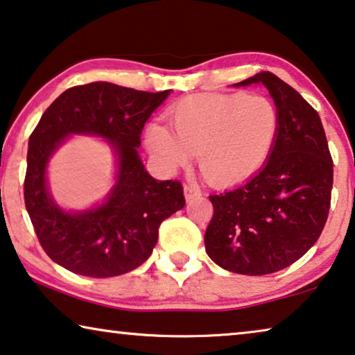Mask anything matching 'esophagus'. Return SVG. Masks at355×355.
Segmentation results:
<instances>
[{"label":"esophagus","instance_id":"34e87169","mask_svg":"<svg viewBox=\"0 0 355 355\" xmlns=\"http://www.w3.org/2000/svg\"><path fill=\"white\" fill-rule=\"evenodd\" d=\"M184 195H186V200H192L193 197H198V195H202V190H200L197 186H193V184H186L184 186Z\"/></svg>","mask_w":355,"mask_h":355}]
</instances>
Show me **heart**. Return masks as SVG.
I'll return each mask as SVG.
<instances>
[{"mask_svg":"<svg viewBox=\"0 0 355 355\" xmlns=\"http://www.w3.org/2000/svg\"><path fill=\"white\" fill-rule=\"evenodd\" d=\"M171 128L152 123L146 146L165 171L186 166L197 153L209 182L230 186L258 171L279 135L280 115L266 96L209 92L187 96L168 112Z\"/></svg>","mask_w":355,"mask_h":355,"instance_id":"heart-1","label":"heart"}]
</instances>
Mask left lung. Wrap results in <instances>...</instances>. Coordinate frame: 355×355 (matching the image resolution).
I'll list each match as a JSON object with an SVG mask.
<instances>
[{"instance_id": "8db88e82", "label": "left lung", "mask_w": 355, "mask_h": 355, "mask_svg": "<svg viewBox=\"0 0 355 355\" xmlns=\"http://www.w3.org/2000/svg\"><path fill=\"white\" fill-rule=\"evenodd\" d=\"M263 83L280 115L269 160L241 186L209 195L214 213L205 248L235 274L266 275L304 256L325 227L333 160L320 116L296 89L270 71L235 86Z\"/></svg>"}]
</instances>
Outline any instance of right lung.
I'll return each mask as SVG.
<instances>
[{
	"label": "right lung",
	"instance_id": "add662e5",
	"mask_svg": "<svg viewBox=\"0 0 355 355\" xmlns=\"http://www.w3.org/2000/svg\"><path fill=\"white\" fill-rule=\"evenodd\" d=\"M169 96L96 81L64 91L28 141L24 198L40 245L73 274L105 279L126 274L152 254L158 227L184 208L182 184L157 181L137 153L152 112ZM69 134L105 137L119 157L117 184L101 207L65 214L50 198L45 165Z\"/></svg>",
	"mask_w": 355,
	"mask_h": 355
}]
</instances>
